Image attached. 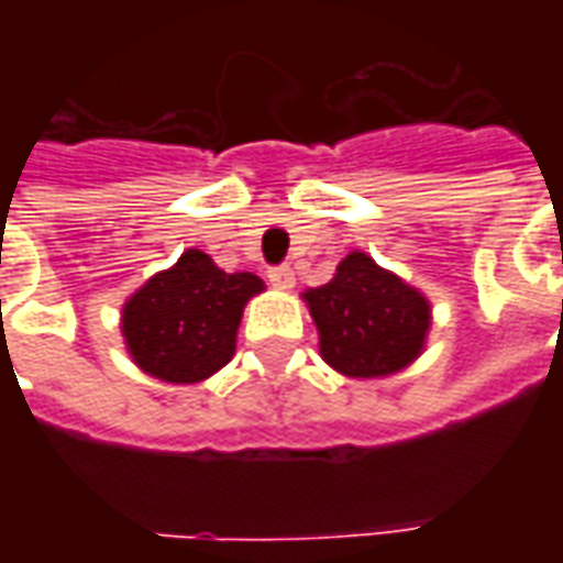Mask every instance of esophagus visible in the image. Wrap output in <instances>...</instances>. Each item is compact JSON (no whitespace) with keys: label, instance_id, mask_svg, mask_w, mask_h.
<instances>
[{"label":"esophagus","instance_id":"34e87169","mask_svg":"<svg viewBox=\"0 0 563 563\" xmlns=\"http://www.w3.org/2000/svg\"><path fill=\"white\" fill-rule=\"evenodd\" d=\"M268 283L277 289H292L295 271L289 265H274V268H268Z\"/></svg>","mask_w":563,"mask_h":563}]
</instances>
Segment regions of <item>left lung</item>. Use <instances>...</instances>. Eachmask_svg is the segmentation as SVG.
Instances as JSON below:
<instances>
[{"instance_id":"left-lung-1","label":"left lung","mask_w":563,"mask_h":563,"mask_svg":"<svg viewBox=\"0 0 563 563\" xmlns=\"http://www.w3.org/2000/svg\"><path fill=\"white\" fill-rule=\"evenodd\" d=\"M319 350L346 377H386L422 353L431 310L401 277L350 253L325 286L305 292Z\"/></svg>"}]
</instances>
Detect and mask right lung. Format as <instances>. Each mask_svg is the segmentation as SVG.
<instances>
[{
	"label": "right lung",
	"instance_id": "add662e5",
	"mask_svg": "<svg viewBox=\"0 0 563 563\" xmlns=\"http://www.w3.org/2000/svg\"><path fill=\"white\" fill-rule=\"evenodd\" d=\"M262 292L250 271L225 274L201 250L141 286L123 307L135 365L168 383H198L229 365L244 305Z\"/></svg>",
	"mask_w": 563,
	"mask_h": 563
}]
</instances>
